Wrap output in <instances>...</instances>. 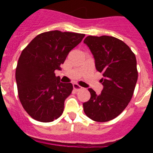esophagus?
<instances>
[{
	"label": "esophagus",
	"mask_w": 153,
	"mask_h": 153,
	"mask_svg": "<svg viewBox=\"0 0 153 153\" xmlns=\"http://www.w3.org/2000/svg\"><path fill=\"white\" fill-rule=\"evenodd\" d=\"M73 87H74V91H80L81 89H82V86H80L77 83L73 84Z\"/></svg>",
	"instance_id": "1"
}]
</instances>
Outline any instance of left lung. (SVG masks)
<instances>
[{
	"label": "left lung",
	"instance_id": "8db88e82",
	"mask_svg": "<svg viewBox=\"0 0 153 153\" xmlns=\"http://www.w3.org/2000/svg\"><path fill=\"white\" fill-rule=\"evenodd\" d=\"M84 44L93 54L96 70L102 73L103 89L100 94L88 89L91 98L83 103V110L93 121H109L122 113L133 97L138 78L136 56L127 44L113 36H89Z\"/></svg>",
	"mask_w": 153,
	"mask_h": 153
}]
</instances>
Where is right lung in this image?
Returning <instances> with one entry per match:
<instances>
[{"mask_svg": "<svg viewBox=\"0 0 153 153\" xmlns=\"http://www.w3.org/2000/svg\"><path fill=\"white\" fill-rule=\"evenodd\" d=\"M85 36L58 30L36 36L21 52L16 69L18 96L32 118L51 122L62 115L65 99L71 94V82H60V70L67 55Z\"/></svg>", "mask_w": 153, "mask_h": 153, "instance_id": "add662e5", "label": "right lung"}]
</instances>
